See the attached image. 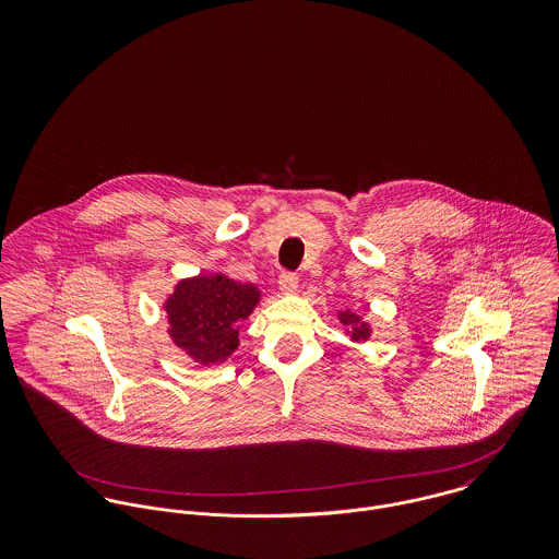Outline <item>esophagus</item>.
Returning a JSON list of instances; mask_svg holds the SVG:
<instances>
[{
    "label": "esophagus",
    "mask_w": 559,
    "mask_h": 559,
    "mask_svg": "<svg viewBox=\"0 0 559 559\" xmlns=\"http://www.w3.org/2000/svg\"><path fill=\"white\" fill-rule=\"evenodd\" d=\"M280 290L284 293V295H295L297 293V288H299V277H297V273H282L280 275Z\"/></svg>",
    "instance_id": "obj_1"
}]
</instances>
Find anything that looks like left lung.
I'll return each mask as SVG.
<instances>
[{"instance_id": "1", "label": "left lung", "mask_w": 559, "mask_h": 559, "mask_svg": "<svg viewBox=\"0 0 559 559\" xmlns=\"http://www.w3.org/2000/svg\"><path fill=\"white\" fill-rule=\"evenodd\" d=\"M337 320L346 326L344 331L350 335L353 342H366L372 335L370 322H366L359 314H355L350 310H340L337 312Z\"/></svg>"}]
</instances>
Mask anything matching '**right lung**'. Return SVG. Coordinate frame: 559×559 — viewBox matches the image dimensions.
I'll list each match as a JSON object with an SVG mask.
<instances>
[{"instance_id": "right-lung-1", "label": "right lung", "mask_w": 559, "mask_h": 559, "mask_svg": "<svg viewBox=\"0 0 559 559\" xmlns=\"http://www.w3.org/2000/svg\"><path fill=\"white\" fill-rule=\"evenodd\" d=\"M262 293L224 273L180 280L165 299L167 335L187 357L202 366L224 364L239 348L240 322L249 319Z\"/></svg>"}]
</instances>
